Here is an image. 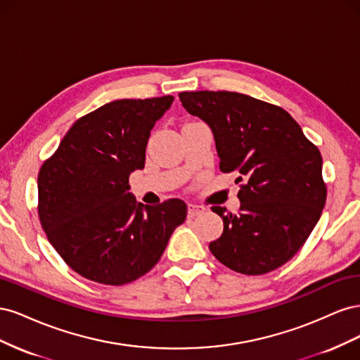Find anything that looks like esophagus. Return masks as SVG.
I'll list each match as a JSON object with an SVG mask.
<instances>
[{
  "label": "esophagus",
  "mask_w": 360,
  "mask_h": 360,
  "mask_svg": "<svg viewBox=\"0 0 360 360\" xmlns=\"http://www.w3.org/2000/svg\"><path fill=\"white\" fill-rule=\"evenodd\" d=\"M205 212V207L204 205H198V204H188V214L191 216V217H193V216H198V214H201V213H204Z\"/></svg>",
  "instance_id": "1"
}]
</instances>
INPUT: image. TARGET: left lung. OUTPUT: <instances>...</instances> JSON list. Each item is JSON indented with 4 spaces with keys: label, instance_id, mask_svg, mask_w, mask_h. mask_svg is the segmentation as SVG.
Masks as SVG:
<instances>
[{
    "label": "left lung",
    "instance_id": "obj_1",
    "mask_svg": "<svg viewBox=\"0 0 360 360\" xmlns=\"http://www.w3.org/2000/svg\"><path fill=\"white\" fill-rule=\"evenodd\" d=\"M181 105L210 127L222 172L245 180L240 212H213L224 233L209 248L224 266L264 275L296 255L326 202L323 159L287 111L234 91H183Z\"/></svg>",
    "mask_w": 360,
    "mask_h": 360
}]
</instances>
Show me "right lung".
<instances>
[{
	"instance_id": "obj_1",
	"label": "right lung",
	"mask_w": 360,
	"mask_h": 360,
	"mask_svg": "<svg viewBox=\"0 0 360 360\" xmlns=\"http://www.w3.org/2000/svg\"><path fill=\"white\" fill-rule=\"evenodd\" d=\"M174 101L122 99L76 120L43 163L39 217L51 245L76 274L124 285L150 271L188 205L136 202L129 176L146 165L150 132Z\"/></svg>"
}]
</instances>
